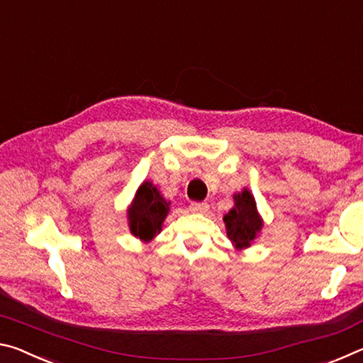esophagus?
I'll return each instance as SVG.
<instances>
[{
    "mask_svg": "<svg viewBox=\"0 0 363 363\" xmlns=\"http://www.w3.org/2000/svg\"><path fill=\"white\" fill-rule=\"evenodd\" d=\"M208 210H210V205L205 203V201H194V203H190V211L194 213L205 214Z\"/></svg>",
    "mask_w": 363,
    "mask_h": 363,
    "instance_id": "34e87169",
    "label": "esophagus"
}]
</instances>
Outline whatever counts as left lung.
Here are the masks:
<instances>
[{"label":"left lung","instance_id":"left-lung-1","mask_svg":"<svg viewBox=\"0 0 363 363\" xmlns=\"http://www.w3.org/2000/svg\"><path fill=\"white\" fill-rule=\"evenodd\" d=\"M227 237L237 248H247L261 230L262 223L257 216L253 195L247 189L235 195V206L224 216Z\"/></svg>","mask_w":363,"mask_h":363}]
</instances>
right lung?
I'll list each match as a JSON object with an SVG mask.
<instances>
[{
    "label": "right lung",
    "instance_id": "obj_1",
    "mask_svg": "<svg viewBox=\"0 0 363 363\" xmlns=\"http://www.w3.org/2000/svg\"><path fill=\"white\" fill-rule=\"evenodd\" d=\"M168 210V201L160 195L157 187L150 182H144L139 187L131 208L128 210L131 232L140 240H150L162 230Z\"/></svg>",
    "mask_w": 363,
    "mask_h": 363
}]
</instances>
